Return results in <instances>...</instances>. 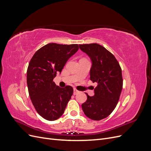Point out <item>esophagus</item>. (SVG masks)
Masks as SVG:
<instances>
[{
  "label": "esophagus",
  "instance_id": "34e87169",
  "mask_svg": "<svg viewBox=\"0 0 151 151\" xmlns=\"http://www.w3.org/2000/svg\"><path fill=\"white\" fill-rule=\"evenodd\" d=\"M79 93V91L78 90H77L76 88H74V95L78 94Z\"/></svg>",
  "mask_w": 151,
  "mask_h": 151
}]
</instances>
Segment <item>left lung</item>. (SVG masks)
<instances>
[{"label":"left lung","instance_id":"1","mask_svg":"<svg viewBox=\"0 0 151 151\" xmlns=\"http://www.w3.org/2000/svg\"><path fill=\"white\" fill-rule=\"evenodd\" d=\"M80 49L89 57L92 65L90 79L98 86L94 95L82 104L85 115L93 120L108 116L115 108L123 87L122 69L113 55L97 43L79 45Z\"/></svg>","mask_w":151,"mask_h":151}]
</instances>
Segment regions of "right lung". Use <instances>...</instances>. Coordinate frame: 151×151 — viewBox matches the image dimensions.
Returning a JSON list of instances; mask_svg holds the SVG:
<instances>
[{
    "mask_svg": "<svg viewBox=\"0 0 151 151\" xmlns=\"http://www.w3.org/2000/svg\"><path fill=\"white\" fill-rule=\"evenodd\" d=\"M79 50L77 44L51 43L40 48L31 59L27 70V85L36 111L49 121L60 118L73 94V88H61L53 81L67 60Z\"/></svg>",
    "mask_w": 151,
    "mask_h": 151,
    "instance_id": "1",
    "label": "right lung"
}]
</instances>
